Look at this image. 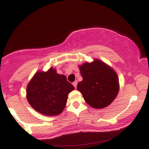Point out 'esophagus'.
Here are the masks:
<instances>
[{
	"label": "esophagus",
	"mask_w": 149,
	"mask_h": 149,
	"mask_svg": "<svg viewBox=\"0 0 149 149\" xmlns=\"http://www.w3.org/2000/svg\"><path fill=\"white\" fill-rule=\"evenodd\" d=\"M77 84H78V82H77V81H74V82H73V85L75 87V88H76Z\"/></svg>",
	"instance_id": "obj_1"
}]
</instances>
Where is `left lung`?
<instances>
[{
    "mask_svg": "<svg viewBox=\"0 0 149 149\" xmlns=\"http://www.w3.org/2000/svg\"><path fill=\"white\" fill-rule=\"evenodd\" d=\"M83 80L77 89L85 102L95 109L107 107L115 100L119 91V80L113 69L103 61L95 59L79 66Z\"/></svg>",
    "mask_w": 149,
    "mask_h": 149,
    "instance_id": "obj_1",
    "label": "left lung"
}]
</instances>
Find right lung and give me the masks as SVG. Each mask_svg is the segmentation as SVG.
Segmentation results:
<instances>
[{
  "label": "right lung",
  "instance_id": "obj_1",
  "mask_svg": "<svg viewBox=\"0 0 149 149\" xmlns=\"http://www.w3.org/2000/svg\"><path fill=\"white\" fill-rule=\"evenodd\" d=\"M74 87L64 75L50 68L46 72L38 71L26 88V99L30 105L45 116L60 114L66 107L68 95Z\"/></svg>",
  "mask_w": 149,
  "mask_h": 149
}]
</instances>
